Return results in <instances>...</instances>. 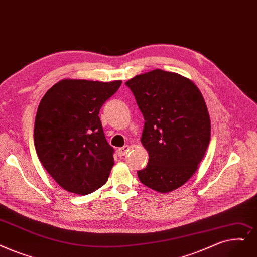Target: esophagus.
<instances>
[{"label": "esophagus", "mask_w": 257, "mask_h": 257, "mask_svg": "<svg viewBox=\"0 0 257 257\" xmlns=\"http://www.w3.org/2000/svg\"><path fill=\"white\" fill-rule=\"evenodd\" d=\"M129 149H130L129 146H124V147H121V148L117 149V151H116V152H117V155L120 156V158H122V156L127 154V152L129 151Z\"/></svg>", "instance_id": "esophagus-1"}]
</instances>
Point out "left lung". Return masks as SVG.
<instances>
[{"label": "left lung", "instance_id": "obj_1", "mask_svg": "<svg viewBox=\"0 0 257 257\" xmlns=\"http://www.w3.org/2000/svg\"><path fill=\"white\" fill-rule=\"evenodd\" d=\"M125 84L145 119L141 142L149 161L138 176L154 191L171 192L194 174L208 148L211 124L205 99L192 81L161 69Z\"/></svg>", "mask_w": 257, "mask_h": 257}]
</instances>
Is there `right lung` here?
Instances as JSON below:
<instances>
[{
    "label": "right lung",
    "mask_w": 257,
    "mask_h": 257,
    "mask_svg": "<svg viewBox=\"0 0 257 257\" xmlns=\"http://www.w3.org/2000/svg\"><path fill=\"white\" fill-rule=\"evenodd\" d=\"M121 81L65 79L41 99L33 141L44 168L66 191L87 195L106 184L114 165L101 118Z\"/></svg>",
    "instance_id": "add662e5"
}]
</instances>
